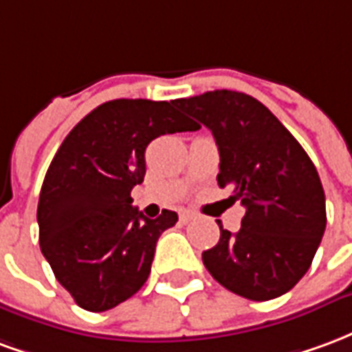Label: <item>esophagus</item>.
I'll list each match as a JSON object with an SVG mask.
<instances>
[{
	"label": "esophagus",
	"mask_w": 352,
	"mask_h": 352,
	"mask_svg": "<svg viewBox=\"0 0 352 352\" xmlns=\"http://www.w3.org/2000/svg\"><path fill=\"white\" fill-rule=\"evenodd\" d=\"M179 219H181V222H184V224H186V222L194 221V219H196V214L190 213V211H183V213L179 214Z\"/></svg>",
	"instance_id": "esophagus-1"
}]
</instances>
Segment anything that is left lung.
I'll list each match as a JSON object with an SVG mask.
<instances>
[{
    "instance_id": "left-lung-1",
    "label": "left lung",
    "mask_w": 352,
    "mask_h": 352,
    "mask_svg": "<svg viewBox=\"0 0 352 352\" xmlns=\"http://www.w3.org/2000/svg\"><path fill=\"white\" fill-rule=\"evenodd\" d=\"M183 113L213 131L219 186L241 198L236 234L204 251L207 272L230 292L265 302L283 296L309 270L326 228L324 190L317 168L264 103L234 90L175 100Z\"/></svg>"
}]
</instances>
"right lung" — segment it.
<instances>
[{
  "label": "right lung",
  "mask_w": 352,
  "mask_h": 352,
  "mask_svg": "<svg viewBox=\"0 0 352 352\" xmlns=\"http://www.w3.org/2000/svg\"><path fill=\"white\" fill-rule=\"evenodd\" d=\"M198 128L175 101L113 100L88 113L60 145L39 194V245L82 309H113L145 285L156 241L179 217L164 209L146 219L130 192L143 183L153 139Z\"/></svg>",
  "instance_id": "right-lung-1"
}]
</instances>
